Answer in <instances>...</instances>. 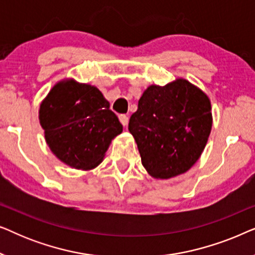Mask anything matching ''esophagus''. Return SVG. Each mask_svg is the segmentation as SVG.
I'll list each match as a JSON object with an SVG mask.
<instances>
[{
  "instance_id": "34e87169",
  "label": "esophagus",
  "mask_w": 255,
  "mask_h": 255,
  "mask_svg": "<svg viewBox=\"0 0 255 255\" xmlns=\"http://www.w3.org/2000/svg\"><path fill=\"white\" fill-rule=\"evenodd\" d=\"M118 118H120V122L123 124V127H127L128 123V117L127 116V115H120Z\"/></svg>"
}]
</instances>
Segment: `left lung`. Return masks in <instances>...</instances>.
Returning a JSON list of instances; mask_svg holds the SVG:
<instances>
[{
	"label": "left lung",
	"mask_w": 255,
	"mask_h": 255,
	"mask_svg": "<svg viewBox=\"0 0 255 255\" xmlns=\"http://www.w3.org/2000/svg\"><path fill=\"white\" fill-rule=\"evenodd\" d=\"M212 127L211 103L184 79L149 86L128 122L141 163L155 179H170L189 170L207 145Z\"/></svg>",
	"instance_id": "left-lung-1"
}]
</instances>
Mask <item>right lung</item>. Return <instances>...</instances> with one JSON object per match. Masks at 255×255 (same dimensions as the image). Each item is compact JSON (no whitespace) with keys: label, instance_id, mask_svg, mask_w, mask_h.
<instances>
[{"label":"right lung","instance_id":"add662e5","mask_svg":"<svg viewBox=\"0 0 255 255\" xmlns=\"http://www.w3.org/2000/svg\"><path fill=\"white\" fill-rule=\"evenodd\" d=\"M39 122L53 154L72 168L99 166L123 125L96 87L74 80L58 82L39 109Z\"/></svg>","mask_w":255,"mask_h":255}]
</instances>
